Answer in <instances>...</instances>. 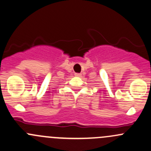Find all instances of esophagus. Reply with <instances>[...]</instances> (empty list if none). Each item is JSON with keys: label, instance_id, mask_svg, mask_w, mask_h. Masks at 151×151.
<instances>
[{"label": "esophagus", "instance_id": "34e87169", "mask_svg": "<svg viewBox=\"0 0 151 151\" xmlns=\"http://www.w3.org/2000/svg\"><path fill=\"white\" fill-rule=\"evenodd\" d=\"M74 75H75L77 77H80L81 76H82V74H80V73H75V74H74Z\"/></svg>", "mask_w": 151, "mask_h": 151}]
</instances>
